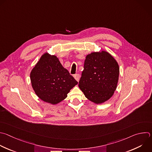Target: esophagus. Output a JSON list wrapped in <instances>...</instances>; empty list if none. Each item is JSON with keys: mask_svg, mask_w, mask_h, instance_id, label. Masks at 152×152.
<instances>
[{"mask_svg": "<svg viewBox=\"0 0 152 152\" xmlns=\"http://www.w3.org/2000/svg\"><path fill=\"white\" fill-rule=\"evenodd\" d=\"M74 77H75V79L77 82H79V79H80V75H79V74H75V75H74Z\"/></svg>", "mask_w": 152, "mask_h": 152, "instance_id": "esophagus-1", "label": "esophagus"}]
</instances>
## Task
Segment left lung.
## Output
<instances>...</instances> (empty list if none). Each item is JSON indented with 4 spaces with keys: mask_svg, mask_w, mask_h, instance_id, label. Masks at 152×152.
<instances>
[{
    "mask_svg": "<svg viewBox=\"0 0 152 152\" xmlns=\"http://www.w3.org/2000/svg\"><path fill=\"white\" fill-rule=\"evenodd\" d=\"M119 67L106 50L92 52L86 56L79 87L85 97L99 104L109 100L116 89Z\"/></svg>",
    "mask_w": 152,
    "mask_h": 152,
    "instance_id": "left-lung-1",
    "label": "left lung"
}]
</instances>
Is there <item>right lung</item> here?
I'll return each instance as SVG.
<instances>
[{"label":"right lung","mask_w":152,"mask_h":152,"mask_svg":"<svg viewBox=\"0 0 152 152\" xmlns=\"http://www.w3.org/2000/svg\"><path fill=\"white\" fill-rule=\"evenodd\" d=\"M32 88L44 102L55 105L67 96L78 82L55 55L44 53L30 72Z\"/></svg>","instance_id":"obj_1"}]
</instances>
